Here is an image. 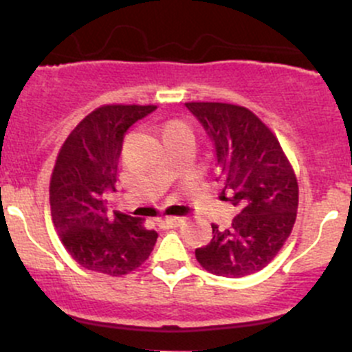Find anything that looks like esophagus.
<instances>
[{
	"label": "esophagus",
	"mask_w": 352,
	"mask_h": 352,
	"mask_svg": "<svg viewBox=\"0 0 352 352\" xmlns=\"http://www.w3.org/2000/svg\"><path fill=\"white\" fill-rule=\"evenodd\" d=\"M182 221H184L182 218H172V216H166V218L158 219V226L163 230H170V228H177Z\"/></svg>",
	"instance_id": "34e87169"
}]
</instances>
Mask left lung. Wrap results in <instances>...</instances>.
Here are the masks:
<instances>
[{"label": "left lung", "instance_id": "left-lung-1", "mask_svg": "<svg viewBox=\"0 0 352 352\" xmlns=\"http://www.w3.org/2000/svg\"><path fill=\"white\" fill-rule=\"evenodd\" d=\"M186 107L214 148L223 199L239 209L228 230L211 225L212 239L196 248L197 262L223 278L254 274L278 255L293 230L296 177L274 134L248 109L218 102Z\"/></svg>", "mask_w": 352, "mask_h": 352}]
</instances>
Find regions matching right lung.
<instances>
[{"label":"right lung","mask_w":352,"mask_h":352,"mask_svg":"<svg viewBox=\"0 0 352 352\" xmlns=\"http://www.w3.org/2000/svg\"><path fill=\"white\" fill-rule=\"evenodd\" d=\"M155 105H104L67 136L51 179V214L71 257L88 271L122 276L140 267L158 233L140 218L107 214L105 196L116 192L126 131Z\"/></svg>","instance_id":"1"}]
</instances>
